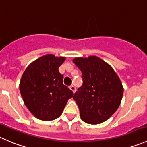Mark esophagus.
<instances>
[{
    "label": "esophagus",
    "instance_id": "obj_1",
    "mask_svg": "<svg viewBox=\"0 0 147 147\" xmlns=\"http://www.w3.org/2000/svg\"><path fill=\"white\" fill-rule=\"evenodd\" d=\"M69 88H70V89L71 90V91H73L74 93H75L76 91V87L74 86H73V85L70 86V87H69Z\"/></svg>",
    "mask_w": 147,
    "mask_h": 147
}]
</instances>
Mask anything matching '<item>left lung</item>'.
I'll use <instances>...</instances> for the list:
<instances>
[{"mask_svg":"<svg viewBox=\"0 0 147 147\" xmlns=\"http://www.w3.org/2000/svg\"><path fill=\"white\" fill-rule=\"evenodd\" d=\"M82 73L83 84L73 98L84 122L91 124L107 121L121 104L123 88L111 66L96 56L73 60Z\"/></svg>","mask_w":147,"mask_h":147,"instance_id":"8db88e82","label":"left lung"}]
</instances>
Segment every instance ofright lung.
Segmentation results:
<instances>
[{"label": "right lung", "instance_id": "obj_1", "mask_svg": "<svg viewBox=\"0 0 147 147\" xmlns=\"http://www.w3.org/2000/svg\"><path fill=\"white\" fill-rule=\"evenodd\" d=\"M65 57L47 54L30 63L20 81V92L25 105L38 119L51 121L62 114L74 93L63 85L59 68Z\"/></svg>", "mask_w": 147, "mask_h": 147}]
</instances>
